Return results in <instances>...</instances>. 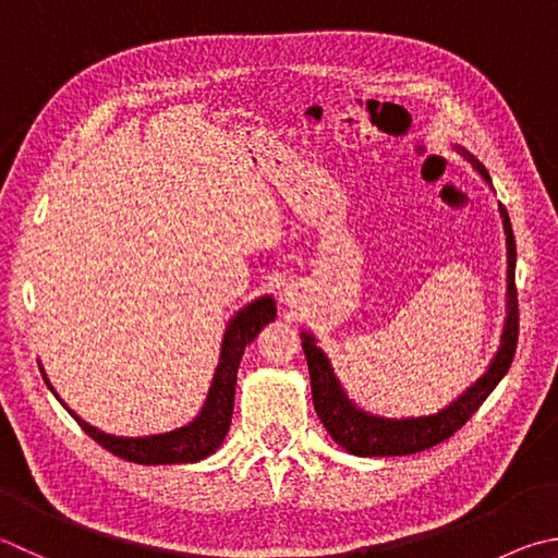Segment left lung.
Returning <instances> with one entry per match:
<instances>
[{"label": "left lung", "instance_id": "1", "mask_svg": "<svg viewBox=\"0 0 558 558\" xmlns=\"http://www.w3.org/2000/svg\"><path fill=\"white\" fill-rule=\"evenodd\" d=\"M473 163L478 166L483 178L490 182L488 173H485V168H481L478 160H473ZM500 215L505 234H508V322H505L502 347L498 351V356L490 363V368L485 371V376L475 380L459 400L449 404L447 410L417 420H383L356 410V404L349 402L339 380L333 378V371L327 356H324L322 349L314 347V339L310 333H302V351H305L310 366L314 410H317L322 424L327 427L331 439L337 441L339 447L356 456H408L437 447V444L453 437V434L478 412L485 398L495 390V385H498L505 373L510 371L520 337V305L518 286H514L518 246H514L508 209L500 207Z\"/></svg>", "mask_w": 558, "mask_h": 558}]
</instances>
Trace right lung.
I'll use <instances>...</instances> for the list:
<instances>
[{
	"label": "right lung",
	"mask_w": 558,
	"mask_h": 558,
	"mask_svg": "<svg viewBox=\"0 0 558 558\" xmlns=\"http://www.w3.org/2000/svg\"><path fill=\"white\" fill-rule=\"evenodd\" d=\"M272 319H276V302L270 298H260L256 302H251L246 310H241L236 317L231 319L229 329L225 333V343H221V361L215 373V380H211V390L207 395L205 408H202V412L187 424V427H180L168 434H156V437L124 439V437H111V434L89 427V424L85 420H80L73 410L68 408L65 410L73 414L75 422L99 444V447H105L107 451H111L124 461L144 463V465H166V463H192V461L207 459L209 453H215L219 449V444L225 441L229 432L231 412H234L236 371H239L241 356H244V349Z\"/></svg>",
	"instance_id": "right-lung-1"
}]
</instances>
